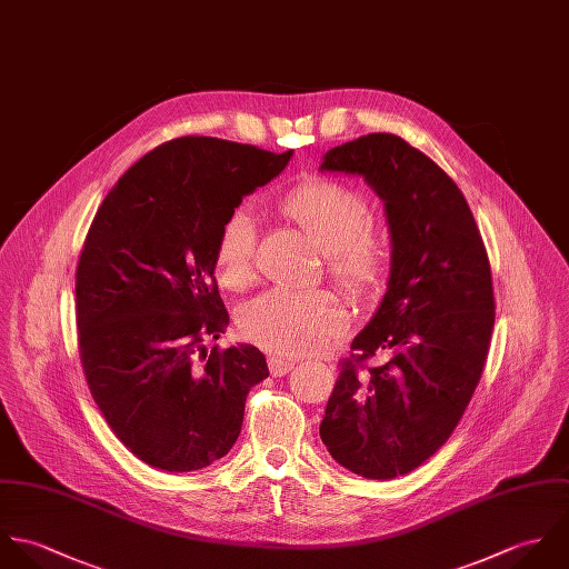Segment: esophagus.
Listing matches in <instances>:
<instances>
[{
  "instance_id": "1",
  "label": "esophagus",
  "mask_w": 569,
  "mask_h": 569,
  "mask_svg": "<svg viewBox=\"0 0 569 569\" xmlns=\"http://www.w3.org/2000/svg\"><path fill=\"white\" fill-rule=\"evenodd\" d=\"M295 367V362L292 360H286V358H277V356H272V358H268V369H270V373L272 376H286L290 369Z\"/></svg>"
}]
</instances>
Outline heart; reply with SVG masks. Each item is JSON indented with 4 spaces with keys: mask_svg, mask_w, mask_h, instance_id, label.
Wrapping results in <instances>:
<instances>
[{
    "mask_svg": "<svg viewBox=\"0 0 569 569\" xmlns=\"http://www.w3.org/2000/svg\"><path fill=\"white\" fill-rule=\"evenodd\" d=\"M277 209L301 228L323 252L328 274L351 297L369 292L389 263V234L369 220L360 189L328 178H308L290 187ZM257 230L248 213L228 218L216 241L218 281L239 292L254 277ZM347 326L339 299L326 290H270L252 299L239 317L241 335L270 353L303 356L337 341Z\"/></svg>",
    "mask_w": 569,
    "mask_h": 569,
    "instance_id": "obj_1",
    "label": "heart"
}]
</instances>
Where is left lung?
I'll return each mask as SVG.
<instances>
[{
    "label": "left lung",
    "mask_w": 569,
    "mask_h": 569,
    "mask_svg": "<svg viewBox=\"0 0 569 569\" xmlns=\"http://www.w3.org/2000/svg\"><path fill=\"white\" fill-rule=\"evenodd\" d=\"M321 171L362 176L391 232L387 292L341 362L321 440L353 475L393 479L451 438L483 373L495 326L490 261L463 193L400 136L335 147ZM378 350L388 362L367 368Z\"/></svg>",
    "instance_id": "1"
}]
</instances>
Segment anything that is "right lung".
Instances as JSON below:
<instances>
[{
  "label": "right lung",
  "instance_id": "obj_1",
  "mask_svg": "<svg viewBox=\"0 0 569 569\" xmlns=\"http://www.w3.org/2000/svg\"><path fill=\"white\" fill-rule=\"evenodd\" d=\"M290 158L173 138L118 180L88 230L77 266L83 373L116 438L153 468L191 472L224 457L250 387L268 378L257 347H207L228 326L216 241Z\"/></svg>",
  "mask_w": 569,
  "mask_h": 569
}]
</instances>
